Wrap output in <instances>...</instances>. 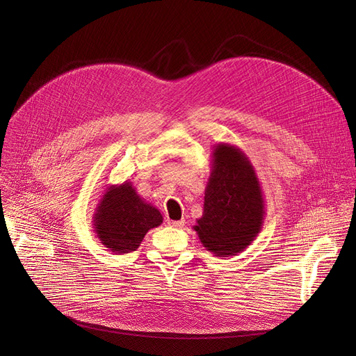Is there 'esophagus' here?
I'll use <instances>...</instances> for the list:
<instances>
[{
    "mask_svg": "<svg viewBox=\"0 0 356 356\" xmlns=\"http://www.w3.org/2000/svg\"><path fill=\"white\" fill-rule=\"evenodd\" d=\"M167 223L170 227H175V228H181V227H184V220L183 219H180V220H167Z\"/></svg>",
    "mask_w": 356,
    "mask_h": 356,
    "instance_id": "34e87169",
    "label": "esophagus"
}]
</instances>
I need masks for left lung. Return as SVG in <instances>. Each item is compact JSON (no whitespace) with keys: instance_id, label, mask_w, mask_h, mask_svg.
Masks as SVG:
<instances>
[{"instance_id":"8db88e82","label":"left lung","mask_w":356,"mask_h":356,"mask_svg":"<svg viewBox=\"0 0 356 356\" xmlns=\"http://www.w3.org/2000/svg\"><path fill=\"white\" fill-rule=\"evenodd\" d=\"M266 202L255 168L236 145H213L203 213L196 219L202 245L218 257L244 251L263 229Z\"/></svg>"}]
</instances>
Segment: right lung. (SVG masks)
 Masks as SVG:
<instances>
[{
    "label": "right lung",
    "mask_w": 356,
    "mask_h": 356,
    "mask_svg": "<svg viewBox=\"0 0 356 356\" xmlns=\"http://www.w3.org/2000/svg\"><path fill=\"white\" fill-rule=\"evenodd\" d=\"M93 231L101 244L115 254L136 251L145 234L163 223V216L145 202L129 180L106 186L93 213Z\"/></svg>",
    "instance_id": "obj_1"
}]
</instances>
